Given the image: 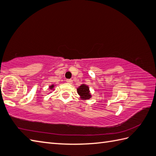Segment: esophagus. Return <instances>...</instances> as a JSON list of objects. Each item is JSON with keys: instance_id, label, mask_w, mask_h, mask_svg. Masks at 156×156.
<instances>
[{"instance_id": "esophagus-1", "label": "esophagus", "mask_w": 156, "mask_h": 156, "mask_svg": "<svg viewBox=\"0 0 156 156\" xmlns=\"http://www.w3.org/2000/svg\"><path fill=\"white\" fill-rule=\"evenodd\" d=\"M66 82L69 84H72L73 83V80H72V79H67Z\"/></svg>"}]
</instances>
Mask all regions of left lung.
Masks as SVG:
<instances>
[{"label": "left lung", "mask_w": 156, "mask_h": 156, "mask_svg": "<svg viewBox=\"0 0 156 156\" xmlns=\"http://www.w3.org/2000/svg\"><path fill=\"white\" fill-rule=\"evenodd\" d=\"M78 93L81 97L83 100H89L90 98L91 95H90L89 87L85 84H82V85L78 89Z\"/></svg>", "instance_id": "left-lung-1"}]
</instances>
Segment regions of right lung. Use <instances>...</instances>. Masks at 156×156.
<instances>
[{
    "label": "right lung",
    "instance_id": "right-lung-1",
    "mask_svg": "<svg viewBox=\"0 0 156 156\" xmlns=\"http://www.w3.org/2000/svg\"><path fill=\"white\" fill-rule=\"evenodd\" d=\"M53 87H54V85H52L51 87H50V88L51 89H52V88H53Z\"/></svg>",
    "mask_w": 156,
    "mask_h": 156
}]
</instances>
